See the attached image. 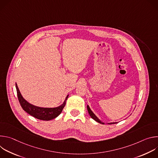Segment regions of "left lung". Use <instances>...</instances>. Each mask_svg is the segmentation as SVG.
<instances>
[{
  "label": "left lung",
  "mask_w": 158,
  "mask_h": 158,
  "mask_svg": "<svg viewBox=\"0 0 158 158\" xmlns=\"http://www.w3.org/2000/svg\"><path fill=\"white\" fill-rule=\"evenodd\" d=\"M87 110H88V112H89V114L90 116L91 117L92 119H93L94 120H95L96 121H97L98 123H100V124H104V123H102V122H101V121L98 119V118L93 113V112L91 110V109H90V107H89V106L88 105L87 106ZM116 123H107V124H116Z\"/></svg>",
  "instance_id": "8db88e82"
}]
</instances>
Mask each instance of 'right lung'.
Wrapping results in <instances>:
<instances>
[{
    "label": "right lung",
    "instance_id": "add662e5",
    "mask_svg": "<svg viewBox=\"0 0 158 158\" xmlns=\"http://www.w3.org/2000/svg\"><path fill=\"white\" fill-rule=\"evenodd\" d=\"M15 87L17 90L18 99L22 109L32 116L40 120L49 121L57 118L62 111V109L65 105L66 101L69 96V95H67L63 104L57 107H40L29 103L22 96L17 84H15Z\"/></svg>",
    "mask_w": 158,
    "mask_h": 158
}]
</instances>
